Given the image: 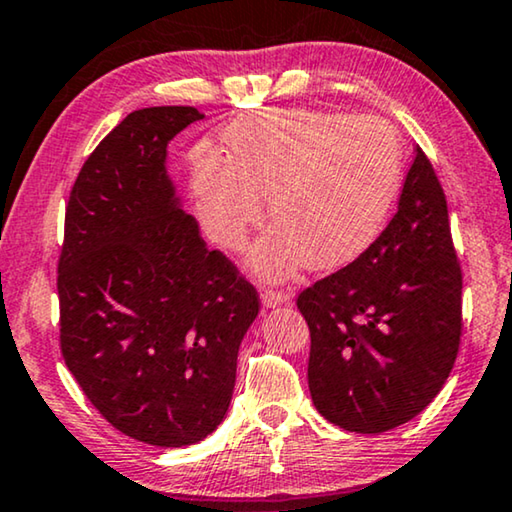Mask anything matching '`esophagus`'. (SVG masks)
I'll use <instances>...</instances> for the list:
<instances>
[{
  "mask_svg": "<svg viewBox=\"0 0 512 512\" xmlns=\"http://www.w3.org/2000/svg\"><path fill=\"white\" fill-rule=\"evenodd\" d=\"M291 300V295L288 293H284V291H263V295H261V302H263V307H268V309H274V307H279V305H286V302Z\"/></svg>",
  "mask_w": 512,
  "mask_h": 512,
  "instance_id": "esophagus-1",
  "label": "esophagus"
}]
</instances>
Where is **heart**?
Segmentation results:
<instances>
[{
    "instance_id": "heart-1",
    "label": "heart",
    "mask_w": 512,
    "mask_h": 512,
    "mask_svg": "<svg viewBox=\"0 0 512 512\" xmlns=\"http://www.w3.org/2000/svg\"><path fill=\"white\" fill-rule=\"evenodd\" d=\"M226 150L191 164L198 217L214 244L238 251L270 196L277 224L249 256L268 279L291 277L302 263L330 270L358 258L379 238L404 182L402 138L381 117L251 115L228 129Z\"/></svg>"
}]
</instances>
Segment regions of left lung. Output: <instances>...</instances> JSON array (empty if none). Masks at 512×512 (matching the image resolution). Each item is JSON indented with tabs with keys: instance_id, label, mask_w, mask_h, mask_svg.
<instances>
[{
	"instance_id": "left-lung-1",
	"label": "left lung",
	"mask_w": 512,
	"mask_h": 512,
	"mask_svg": "<svg viewBox=\"0 0 512 512\" xmlns=\"http://www.w3.org/2000/svg\"><path fill=\"white\" fill-rule=\"evenodd\" d=\"M298 309L311 335V402L332 425L381 434L439 395L462 335V270L446 196L420 147L385 231L305 288Z\"/></svg>"
}]
</instances>
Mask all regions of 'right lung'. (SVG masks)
I'll return each mask as SVG.
<instances>
[{"label": "right lung", "mask_w": 512, "mask_h": 512, "mask_svg": "<svg viewBox=\"0 0 512 512\" xmlns=\"http://www.w3.org/2000/svg\"><path fill=\"white\" fill-rule=\"evenodd\" d=\"M203 115L133 110L80 168L57 270L59 344L94 409L159 448L224 420L258 293L207 249L166 170L168 143Z\"/></svg>", "instance_id": "1"}]
</instances>
